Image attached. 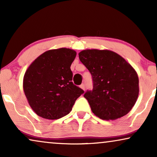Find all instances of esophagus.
<instances>
[{"label": "esophagus", "instance_id": "34e87169", "mask_svg": "<svg viewBox=\"0 0 157 157\" xmlns=\"http://www.w3.org/2000/svg\"><path fill=\"white\" fill-rule=\"evenodd\" d=\"M80 88H81V89H82L83 90H85V86H84V84L80 85Z\"/></svg>", "mask_w": 157, "mask_h": 157}]
</instances>
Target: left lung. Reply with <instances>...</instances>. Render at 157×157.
Returning <instances> with one entry per match:
<instances>
[{"mask_svg": "<svg viewBox=\"0 0 157 157\" xmlns=\"http://www.w3.org/2000/svg\"><path fill=\"white\" fill-rule=\"evenodd\" d=\"M92 76L93 89L86 98L91 111L104 120H115L129 112L139 96L136 71L121 56L109 50L87 49L78 53Z\"/></svg>", "mask_w": 157, "mask_h": 157, "instance_id": "obj_1", "label": "left lung"}]
</instances>
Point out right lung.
Masks as SVG:
<instances>
[{
    "mask_svg": "<svg viewBox=\"0 0 157 157\" xmlns=\"http://www.w3.org/2000/svg\"><path fill=\"white\" fill-rule=\"evenodd\" d=\"M76 56L72 49L47 51L28 68L23 77V91L34 112L47 119L68 114L83 90L72 82L71 65Z\"/></svg>",
    "mask_w": 157,
    "mask_h": 157,
    "instance_id": "right-lung-1",
    "label": "right lung"
}]
</instances>
